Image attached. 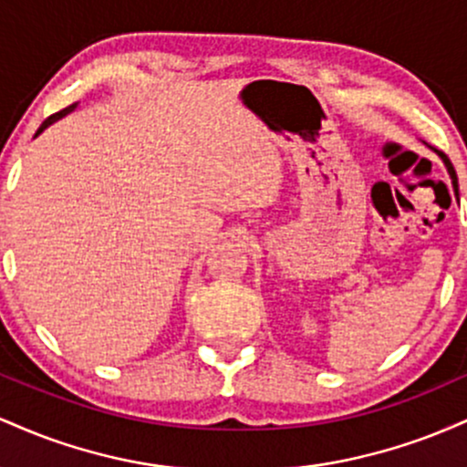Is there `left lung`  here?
Returning <instances> with one entry per match:
<instances>
[{
	"instance_id": "8db88e82",
	"label": "left lung",
	"mask_w": 467,
	"mask_h": 467,
	"mask_svg": "<svg viewBox=\"0 0 467 467\" xmlns=\"http://www.w3.org/2000/svg\"><path fill=\"white\" fill-rule=\"evenodd\" d=\"M437 151V149H435ZM439 153V158L443 160V162H446V166H448V173H450V178H452V184H454V189H457V173H454V166L450 164V160H448V155L443 153V151H437Z\"/></svg>"
}]
</instances>
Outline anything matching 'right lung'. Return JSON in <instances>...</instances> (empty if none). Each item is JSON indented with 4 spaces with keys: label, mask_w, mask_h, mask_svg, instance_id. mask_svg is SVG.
Instances as JSON below:
<instances>
[{
    "label": "right lung",
    "mask_w": 467,
    "mask_h": 467,
    "mask_svg": "<svg viewBox=\"0 0 467 467\" xmlns=\"http://www.w3.org/2000/svg\"><path fill=\"white\" fill-rule=\"evenodd\" d=\"M74 107H77V105H69V107H66V109L57 111V114H52V116H47V118H46V120H44V125H41V127H39V130H36V133H41V131H44L47 125H52V122H55V120H57V118L66 116V114H67V111H72V109H74Z\"/></svg>",
    "instance_id": "right-lung-1"
}]
</instances>
